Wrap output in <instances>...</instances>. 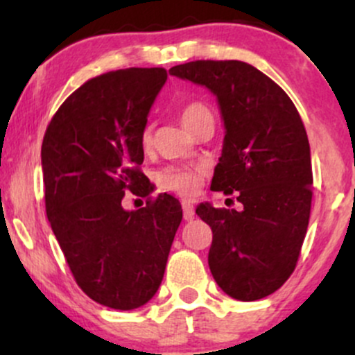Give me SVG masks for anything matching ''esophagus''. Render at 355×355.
Wrapping results in <instances>:
<instances>
[{
    "label": "esophagus",
    "mask_w": 355,
    "mask_h": 355,
    "mask_svg": "<svg viewBox=\"0 0 355 355\" xmlns=\"http://www.w3.org/2000/svg\"><path fill=\"white\" fill-rule=\"evenodd\" d=\"M182 210H183V218L185 220H191L193 218V215H195V209H193V205H191L190 202H182Z\"/></svg>",
    "instance_id": "34e87169"
}]
</instances>
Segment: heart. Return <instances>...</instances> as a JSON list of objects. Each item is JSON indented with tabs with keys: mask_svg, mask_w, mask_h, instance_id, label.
<instances>
[{
	"mask_svg": "<svg viewBox=\"0 0 355 355\" xmlns=\"http://www.w3.org/2000/svg\"><path fill=\"white\" fill-rule=\"evenodd\" d=\"M210 113L200 103H190L182 108L180 121L187 130L198 120V118ZM152 140V126H146L144 132V144L148 145ZM160 185L164 189L173 190L183 197H191L200 189L202 185V172L200 168H180V166H172L160 173Z\"/></svg>",
	"mask_w": 355,
	"mask_h": 355,
	"instance_id": "obj_1",
	"label": "heart"
}]
</instances>
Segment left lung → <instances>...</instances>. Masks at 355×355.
Wrapping results in <instances>:
<instances>
[{"label":"left lung","instance_id":"obj_1","mask_svg":"<svg viewBox=\"0 0 355 355\" xmlns=\"http://www.w3.org/2000/svg\"><path fill=\"white\" fill-rule=\"evenodd\" d=\"M170 75L217 98L225 137L210 189L235 193L243 205L237 211L205 202L195 210L214 234L211 275L232 299H263L294 272L311 217V146L299 112L243 61H190Z\"/></svg>","mask_w":355,"mask_h":355}]
</instances>
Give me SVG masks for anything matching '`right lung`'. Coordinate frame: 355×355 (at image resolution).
Masks as SVG:
<instances>
[{"instance_id":"obj_1","label":"right lung","mask_w":355,"mask_h":355,"mask_svg":"<svg viewBox=\"0 0 355 355\" xmlns=\"http://www.w3.org/2000/svg\"><path fill=\"white\" fill-rule=\"evenodd\" d=\"M168 78L164 68L95 76L71 93L42 145L46 215L76 284L89 299L133 311L157 294L182 205L158 195L125 210V191L146 197L144 132Z\"/></svg>"}]
</instances>
